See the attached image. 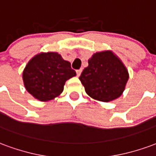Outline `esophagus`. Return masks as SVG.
I'll list each match as a JSON object with an SVG mask.
<instances>
[{"label":"esophagus","mask_w":156,"mask_h":156,"mask_svg":"<svg viewBox=\"0 0 156 156\" xmlns=\"http://www.w3.org/2000/svg\"><path fill=\"white\" fill-rule=\"evenodd\" d=\"M76 73H77V76H78V77H79L82 73V69H78V70H77V71H76Z\"/></svg>","instance_id":"esophagus-1"}]
</instances>
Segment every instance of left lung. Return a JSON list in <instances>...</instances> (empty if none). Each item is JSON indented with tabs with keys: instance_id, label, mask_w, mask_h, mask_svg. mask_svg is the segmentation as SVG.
<instances>
[{
	"instance_id": "1",
	"label": "left lung",
	"mask_w": 156,
	"mask_h": 156,
	"mask_svg": "<svg viewBox=\"0 0 156 156\" xmlns=\"http://www.w3.org/2000/svg\"><path fill=\"white\" fill-rule=\"evenodd\" d=\"M79 79L91 98L109 102L123 94L129 73L113 51H99L88 59V66L83 69Z\"/></svg>"
}]
</instances>
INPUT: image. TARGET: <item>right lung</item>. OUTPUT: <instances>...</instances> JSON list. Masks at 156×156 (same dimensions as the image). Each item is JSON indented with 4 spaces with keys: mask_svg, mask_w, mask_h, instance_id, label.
<instances>
[{
    "mask_svg": "<svg viewBox=\"0 0 156 156\" xmlns=\"http://www.w3.org/2000/svg\"><path fill=\"white\" fill-rule=\"evenodd\" d=\"M74 76L71 63L58 52H41L28 62L22 78L29 94L46 102L61 94L66 81Z\"/></svg>",
    "mask_w": 156,
    "mask_h": 156,
    "instance_id": "1",
    "label": "right lung"
}]
</instances>
